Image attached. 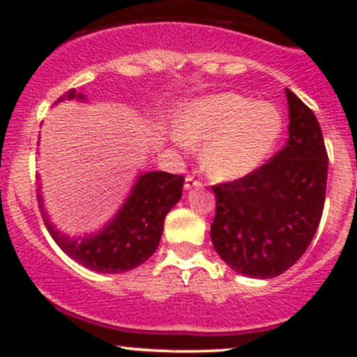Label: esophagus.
Masks as SVG:
<instances>
[{
  "mask_svg": "<svg viewBox=\"0 0 357 357\" xmlns=\"http://www.w3.org/2000/svg\"><path fill=\"white\" fill-rule=\"evenodd\" d=\"M202 181L200 179H195L193 176H186L185 179V190H192V188H200Z\"/></svg>",
  "mask_w": 357,
  "mask_h": 357,
  "instance_id": "34e87169",
  "label": "esophagus"
}]
</instances>
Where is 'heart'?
I'll list each match as a JSON object with an SVG mask.
<instances>
[{
    "label": "heart",
    "instance_id": "heart-1",
    "mask_svg": "<svg viewBox=\"0 0 357 357\" xmlns=\"http://www.w3.org/2000/svg\"><path fill=\"white\" fill-rule=\"evenodd\" d=\"M171 138L183 150L202 146V164L222 181L245 178L261 167L283 132V117L271 103L236 93L202 96L186 103Z\"/></svg>",
    "mask_w": 357,
    "mask_h": 357
}]
</instances>
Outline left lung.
I'll return each instance as SVG.
<instances>
[{
	"mask_svg": "<svg viewBox=\"0 0 357 357\" xmlns=\"http://www.w3.org/2000/svg\"><path fill=\"white\" fill-rule=\"evenodd\" d=\"M289 142L252 174L212 186L211 240L219 257L248 278H275L302 257L325 207L328 153L312 110L285 89Z\"/></svg>",
	"mask_w": 357,
	"mask_h": 357,
	"instance_id": "obj_1",
	"label": "left lung"
}]
</instances>
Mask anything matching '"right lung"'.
<instances>
[{
  "instance_id": "1",
  "label": "right lung",
  "mask_w": 357,
  "mask_h": 357,
  "mask_svg": "<svg viewBox=\"0 0 357 357\" xmlns=\"http://www.w3.org/2000/svg\"><path fill=\"white\" fill-rule=\"evenodd\" d=\"M66 100L84 102L86 96L75 89L63 93L56 103ZM185 178L164 171L142 172L132 185L117 214L100 231L70 238L60 233L43 207V197L38 193L43 221L56 245L68 257L96 273H124L138 268L152 257L164 231L167 212L181 200Z\"/></svg>"
}]
</instances>
